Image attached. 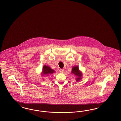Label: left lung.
<instances>
[{"label":"left lung","mask_w":121,"mask_h":121,"mask_svg":"<svg viewBox=\"0 0 121 121\" xmlns=\"http://www.w3.org/2000/svg\"><path fill=\"white\" fill-rule=\"evenodd\" d=\"M55 73V71L52 69L50 67H49L48 66H47L46 65H44L43 67V71H42V74L43 75H47L48 76V74H51L53 73Z\"/></svg>","instance_id":"1"}]
</instances>
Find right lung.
<instances>
[{
	"instance_id": "1",
	"label": "right lung",
	"mask_w": 121,
	"mask_h": 121,
	"mask_svg": "<svg viewBox=\"0 0 121 121\" xmlns=\"http://www.w3.org/2000/svg\"><path fill=\"white\" fill-rule=\"evenodd\" d=\"M71 73L77 77V78H76V80L77 81H80L82 78V72L79 70L78 66H74L72 68Z\"/></svg>"
}]
</instances>
